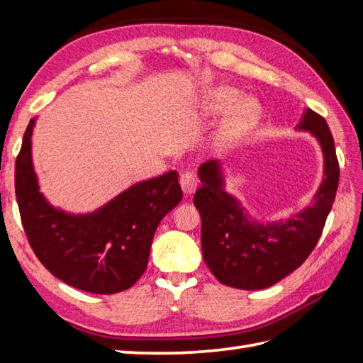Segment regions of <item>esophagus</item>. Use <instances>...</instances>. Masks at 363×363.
Here are the masks:
<instances>
[{
    "label": "esophagus",
    "instance_id": "esophagus-1",
    "mask_svg": "<svg viewBox=\"0 0 363 363\" xmlns=\"http://www.w3.org/2000/svg\"><path fill=\"white\" fill-rule=\"evenodd\" d=\"M179 182H181V187H182L184 194H186V195L195 194V190H196V179H195L194 174L189 173V172L182 173Z\"/></svg>",
    "mask_w": 363,
    "mask_h": 363
}]
</instances>
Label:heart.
<instances>
[{
  "label": "heart",
  "instance_id": "obj_1",
  "mask_svg": "<svg viewBox=\"0 0 363 363\" xmlns=\"http://www.w3.org/2000/svg\"><path fill=\"white\" fill-rule=\"evenodd\" d=\"M196 112L201 117L225 113L211 134V148L228 152L251 135L262 120L264 107L254 96H242L233 86H213L201 90L196 99Z\"/></svg>",
  "mask_w": 363,
  "mask_h": 363
}]
</instances>
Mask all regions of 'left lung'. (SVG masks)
<instances>
[{
    "label": "left lung",
    "instance_id": "1",
    "mask_svg": "<svg viewBox=\"0 0 363 363\" xmlns=\"http://www.w3.org/2000/svg\"><path fill=\"white\" fill-rule=\"evenodd\" d=\"M309 133L323 154V176L309 204L290 217L262 220L226 190L228 173L220 160L198 168L201 189L194 203L201 215V245L206 265L217 279L240 290H262L295 272L309 257L333 209L338 187V162L328 123L304 109L295 126Z\"/></svg>",
    "mask_w": 363,
    "mask_h": 363
}]
</instances>
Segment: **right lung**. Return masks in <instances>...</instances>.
I'll use <instances>...</instances> for the list:
<instances>
[{
	"label": "right lung",
	"mask_w": 363,
	"mask_h": 363,
	"mask_svg": "<svg viewBox=\"0 0 363 363\" xmlns=\"http://www.w3.org/2000/svg\"><path fill=\"white\" fill-rule=\"evenodd\" d=\"M35 123L30 118L15 164V195L30 248L74 289L112 295L133 287L148 265L160 220L181 203L179 174L135 182L91 212H67L40 191L33 162Z\"/></svg>",
	"instance_id": "1"
}]
</instances>
